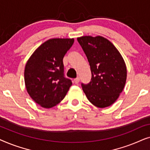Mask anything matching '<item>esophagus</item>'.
Listing matches in <instances>:
<instances>
[{
    "label": "esophagus",
    "instance_id": "34e87169",
    "mask_svg": "<svg viewBox=\"0 0 150 150\" xmlns=\"http://www.w3.org/2000/svg\"><path fill=\"white\" fill-rule=\"evenodd\" d=\"M79 82H80V79H79V77L74 79V83H75V84H79Z\"/></svg>",
    "mask_w": 150,
    "mask_h": 150
}]
</instances>
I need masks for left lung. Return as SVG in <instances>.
Listing matches in <instances>:
<instances>
[{
	"mask_svg": "<svg viewBox=\"0 0 150 150\" xmlns=\"http://www.w3.org/2000/svg\"><path fill=\"white\" fill-rule=\"evenodd\" d=\"M89 63L91 81L82 84L87 99L96 107L112 105L122 93L127 78V69L122 54L107 39L102 36L77 38Z\"/></svg>",
	"mask_w": 150,
	"mask_h": 150,
	"instance_id": "1",
	"label": "left lung"
}]
</instances>
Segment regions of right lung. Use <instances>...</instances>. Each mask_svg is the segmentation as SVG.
<instances>
[{
	"label": "right lung",
	"instance_id": "add662e5",
	"mask_svg": "<svg viewBox=\"0 0 150 150\" xmlns=\"http://www.w3.org/2000/svg\"><path fill=\"white\" fill-rule=\"evenodd\" d=\"M74 38H53L41 44L28 59L24 83L30 98L45 108L62 101L72 83L63 75V59Z\"/></svg>",
	"mask_w": 150,
	"mask_h": 150
}]
</instances>
